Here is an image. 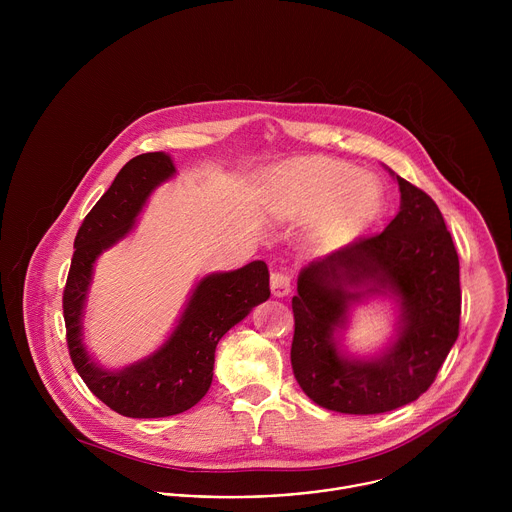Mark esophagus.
<instances>
[{
    "label": "esophagus",
    "instance_id": "1",
    "mask_svg": "<svg viewBox=\"0 0 512 512\" xmlns=\"http://www.w3.org/2000/svg\"><path fill=\"white\" fill-rule=\"evenodd\" d=\"M269 283H271V294L275 298H285L289 291H291V279L283 271H273Z\"/></svg>",
    "mask_w": 512,
    "mask_h": 512
}]
</instances>
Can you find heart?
<instances>
[{"mask_svg":"<svg viewBox=\"0 0 512 512\" xmlns=\"http://www.w3.org/2000/svg\"><path fill=\"white\" fill-rule=\"evenodd\" d=\"M381 184L356 168L330 158H300L267 174L265 206L281 223L314 218L310 241L318 251L352 243L381 210Z\"/></svg>","mask_w":512,"mask_h":512,"instance_id":"heart-1","label":"heart"}]
</instances>
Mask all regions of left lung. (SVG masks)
Here are the masks:
<instances>
[{
	"label": "left lung",
	"instance_id": "1",
	"mask_svg": "<svg viewBox=\"0 0 512 512\" xmlns=\"http://www.w3.org/2000/svg\"><path fill=\"white\" fill-rule=\"evenodd\" d=\"M389 170V168H387ZM401 206L381 235L314 259L298 275L291 367L320 407L373 415L415 401L433 383L460 328V261L437 204L389 170ZM385 297L398 310L390 344L373 357L341 344L356 305Z\"/></svg>",
	"mask_w": 512,
	"mask_h": 512
}]
</instances>
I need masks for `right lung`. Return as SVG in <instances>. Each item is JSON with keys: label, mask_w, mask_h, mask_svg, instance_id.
<instances>
[{"label": "right lung", "mask_w": 512, "mask_h": 512, "mask_svg": "<svg viewBox=\"0 0 512 512\" xmlns=\"http://www.w3.org/2000/svg\"><path fill=\"white\" fill-rule=\"evenodd\" d=\"M174 176V160L164 152L141 154L121 168L77 233L62 296L68 352L77 373L107 407L135 419L194 407L210 389L218 340L271 294L265 261L208 273L196 281L174 330L152 354L123 369H107L93 358L83 320L95 263L135 229L154 190Z\"/></svg>", "instance_id": "obj_1"}]
</instances>
